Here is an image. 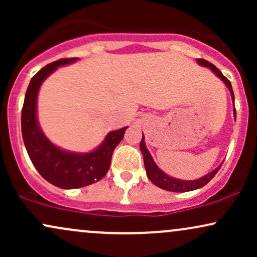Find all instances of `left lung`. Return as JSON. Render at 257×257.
I'll list each match as a JSON object with an SVG mask.
<instances>
[{
  "mask_svg": "<svg viewBox=\"0 0 257 257\" xmlns=\"http://www.w3.org/2000/svg\"><path fill=\"white\" fill-rule=\"evenodd\" d=\"M200 66H204L210 69L215 75L219 77L221 81L225 83V85L228 88L229 93H231L232 96V101L233 105H234V94H233V89H232V85L231 82L227 79L225 76L221 73V71L217 69L216 66H214L213 64L209 63V61L203 60V59H198L197 60ZM233 114H234V118H235V107L233 108ZM140 150L141 153L144 156V164H145V169H146V174H147V178H149L151 181L155 184L156 186H158L159 188H163V190L170 191V192H188V191H193V190H198V188L203 187L210 181L211 179L216 175V173L219 172L220 167L215 168L213 172L208 173L206 175L202 176V178L196 179V180H180L176 178H173V176H169L168 174H166L163 170H161L158 168L156 162L153 161L151 153H150L149 150H147L146 144H145V138H144L143 134V139H141V143H140Z\"/></svg>",
  "mask_w": 257,
  "mask_h": 257,
  "instance_id": "1",
  "label": "left lung"
}]
</instances>
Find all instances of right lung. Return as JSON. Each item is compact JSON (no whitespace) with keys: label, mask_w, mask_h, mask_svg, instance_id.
Returning <instances> with one entry per match:
<instances>
[{"label":"right lung","mask_w":257,"mask_h":257,"mask_svg":"<svg viewBox=\"0 0 257 257\" xmlns=\"http://www.w3.org/2000/svg\"><path fill=\"white\" fill-rule=\"evenodd\" d=\"M61 59L48 64L31 78L22 111V133L32 164L48 182L64 190L84 187L101 180L111 164L112 153L120 143L128 126L112 131L90 152H72L61 149L44 135L37 118V96L41 84L58 67L77 61Z\"/></svg>","instance_id":"add662e5"}]
</instances>
